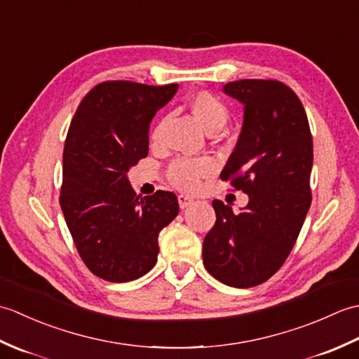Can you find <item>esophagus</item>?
<instances>
[{
	"label": "esophagus",
	"instance_id": "obj_1",
	"mask_svg": "<svg viewBox=\"0 0 359 359\" xmlns=\"http://www.w3.org/2000/svg\"><path fill=\"white\" fill-rule=\"evenodd\" d=\"M193 202H194V199H193L191 196H188V194H180V196H179V205H180L182 210L188 208L189 205H191Z\"/></svg>",
	"mask_w": 359,
	"mask_h": 359
}]
</instances>
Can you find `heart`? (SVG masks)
Segmentation results:
<instances>
[{"instance_id":"b5f03b06","label":"heart","mask_w":359,"mask_h":359,"mask_svg":"<svg viewBox=\"0 0 359 359\" xmlns=\"http://www.w3.org/2000/svg\"><path fill=\"white\" fill-rule=\"evenodd\" d=\"M188 108L197 120V123L210 134L220 131L228 121L226 106L216 95L207 93V90H201L189 98ZM162 129L163 121H160L152 131V140H158ZM212 168L215 165L210 158L179 157L172 160L168 166V179L180 189L194 191L199 188L201 180L212 172Z\"/></svg>"}]
</instances>
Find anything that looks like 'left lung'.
<instances>
[{
  "mask_svg": "<svg viewBox=\"0 0 359 359\" xmlns=\"http://www.w3.org/2000/svg\"><path fill=\"white\" fill-rule=\"evenodd\" d=\"M243 104V125L220 179L250 201L238 215L212 201L216 224L205 236L203 265L225 285L262 284L285 262L311 203L313 139L299 98L278 80L226 83Z\"/></svg>",
  "mask_w": 359,
  "mask_h": 359,
  "instance_id": "left-lung-1",
  "label": "left lung"
}]
</instances>
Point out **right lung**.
Segmentation results:
<instances>
[{
  "label": "right lung",
  "instance_id": "obj_1",
  "mask_svg": "<svg viewBox=\"0 0 359 359\" xmlns=\"http://www.w3.org/2000/svg\"><path fill=\"white\" fill-rule=\"evenodd\" d=\"M177 88L103 81L85 95L71 121L60 205L83 262L104 280L147 274L157 262L158 233L179 215L174 193L158 189L140 197L126 177L148 156L151 120Z\"/></svg>",
  "mask_w": 359,
  "mask_h": 359
}]
</instances>
